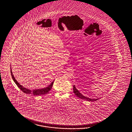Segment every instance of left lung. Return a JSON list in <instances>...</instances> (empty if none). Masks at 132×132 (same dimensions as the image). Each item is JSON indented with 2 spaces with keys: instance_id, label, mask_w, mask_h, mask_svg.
<instances>
[{
  "instance_id": "left-lung-1",
  "label": "left lung",
  "mask_w": 132,
  "mask_h": 132,
  "mask_svg": "<svg viewBox=\"0 0 132 132\" xmlns=\"http://www.w3.org/2000/svg\"><path fill=\"white\" fill-rule=\"evenodd\" d=\"M73 92L75 94V95H76L77 97H79L80 99H82V100H87L88 101H97L98 100V99H91V98H87L85 96H83L82 94H81V93H80L76 89V88L75 87V86H73Z\"/></svg>"
}]
</instances>
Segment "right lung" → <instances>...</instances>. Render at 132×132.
Listing matches in <instances>:
<instances>
[{
  "label": "right lung",
  "instance_id": "1",
  "mask_svg": "<svg viewBox=\"0 0 132 132\" xmlns=\"http://www.w3.org/2000/svg\"><path fill=\"white\" fill-rule=\"evenodd\" d=\"M11 73L12 77V79H13V80L14 81V82L15 83L16 85L18 87V88H19L23 92H24L25 93H27V94H31L35 95V96H37V95H44V94L47 93L51 90V89L52 88L53 84L54 81L51 84H50L49 86H48V87H47L46 88H42V89L30 90V89H28V88H24V87H23L19 83H18V82L16 81L15 78H14V77L13 74H12V71L11 67Z\"/></svg>",
  "mask_w": 132,
  "mask_h": 132
}]
</instances>
